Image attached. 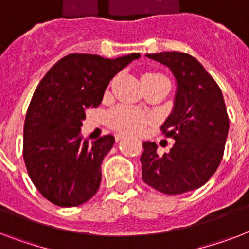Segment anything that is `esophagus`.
Instances as JSON below:
<instances>
[{"label":"esophagus","mask_w":249,"mask_h":249,"mask_svg":"<svg viewBox=\"0 0 249 249\" xmlns=\"http://www.w3.org/2000/svg\"><path fill=\"white\" fill-rule=\"evenodd\" d=\"M125 136H126V134H124V133H116V134H115V138H116V141H120L123 140Z\"/></svg>","instance_id":"1"}]
</instances>
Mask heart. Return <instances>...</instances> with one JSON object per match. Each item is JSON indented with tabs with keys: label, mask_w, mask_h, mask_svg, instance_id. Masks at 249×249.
Segmentation results:
<instances>
[{
	"label": "heart",
	"mask_w": 249,
	"mask_h": 249,
	"mask_svg": "<svg viewBox=\"0 0 249 249\" xmlns=\"http://www.w3.org/2000/svg\"><path fill=\"white\" fill-rule=\"evenodd\" d=\"M107 120L109 126L113 129L123 132L140 133L143 130L144 125L147 123V117L138 109L123 105L113 108L108 113Z\"/></svg>",
	"instance_id": "1"
}]
</instances>
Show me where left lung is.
<instances>
[{"label":"left lung","mask_w":249,"mask_h":249,"mask_svg":"<svg viewBox=\"0 0 249 249\" xmlns=\"http://www.w3.org/2000/svg\"><path fill=\"white\" fill-rule=\"evenodd\" d=\"M173 72L177 93L173 111L161 132L173 138L168 154H156L155 142H144L142 179L166 195L199 189L220 165L229 133L222 91L194 56L179 52L147 54Z\"/></svg>","instance_id":"obj_1"}]
</instances>
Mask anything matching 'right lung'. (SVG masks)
Returning <instances> with one entry per match:
<instances>
[{
  "instance_id": "right-lung-1",
  "label": "right lung",
  "mask_w": 249,
  "mask_h": 249,
  "mask_svg": "<svg viewBox=\"0 0 249 249\" xmlns=\"http://www.w3.org/2000/svg\"><path fill=\"white\" fill-rule=\"evenodd\" d=\"M138 58L70 54L37 85L25 115L23 158L33 185L53 204L77 207L97 194L101 164L115 138L84 140L85 111L101 105L113 76Z\"/></svg>"
}]
</instances>
